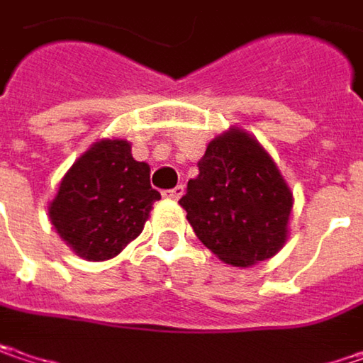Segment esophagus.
Returning <instances> with one entry per match:
<instances>
[{
  "label": "esophagus",
  "mask_w": 363,
  "mask_h": 363,
  "mask_svg": "<svg viewBox=\"0 0 363 363\" xmlns=\"http://www.w3.org/2000/svg\"><path fill=\"white\" fill-rule=\"evenodd\" d=\"M182 195H184V184H179V186H174L170 191H164V197L166 199H172V201H179Z\"/></svg>",
  "instance_id": "obj_1"
}]
</instances>
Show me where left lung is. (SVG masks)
Instances as JSON below:
<instances>
[{
    "mask_svg": "<svg viewBox=\"0 0 363 363\" xmlns=\"http://www.w3.org/2000/svg\"><path fill=\"white\" fill-rule=\"evenodd\" d=\"M179 203L197 238L228 265H257L288 240L291 189L259 139L240 127L207 143Z\"/></svg>",
    "mask_w": 363,
    "mask_h": 363,
    "instance_id": "left-lung-1",
    "label": "left lung"
}]
</instances>
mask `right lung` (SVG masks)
Instances as JSON below:
<instances>
[{
	"mask_svg": "<svg viewBox=\"0 0 363 363\" xmlns=\"http://www.w3.org/2000/svg\"><path fill=\"white\" fill-rule=\"evenodd\" d=\"M158 199L150 164L131 156V143L100 139L61 179L49 220L77 257L108 261L141 234Z\"/></svg>",
	"mask_w": 363,
	"mask_h": 363,
	"instance_id": "right-lung-1",
	"label": "right lung"
}]
</instances>
